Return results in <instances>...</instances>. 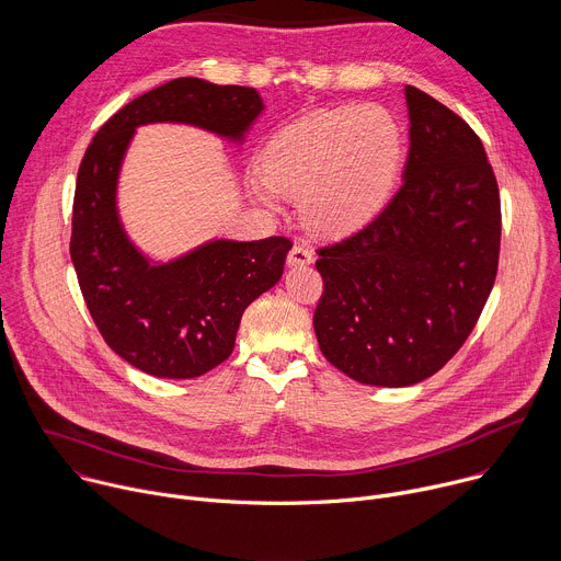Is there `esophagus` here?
I'll use <instances>...</instances> for the list:
<instances>
[{
    "label": "esophagus",
    "mask_w": 561,
    "mask_h": 561,
    "mask_svg": "<svg viewBox=\"0 0 561 561\" xmlns=\"http://www.w3.org/2000/svg\"><path fill=\"white\" fill-rule=\"evenodd\" d=\"M312 262V251L306 244H295L288 253V266H306Z\"/></svg>",
    "instance_id": "esophagus-1"
}]
</instances>
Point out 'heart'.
<instances>
[{"instance_id":"heart-1","label":"heart","mask_w":561,"mask_h":561,"mask_svg":"<svg viewBox=\"0 0 561 561\" xmlns=\"http://www.w3.org/2000/svg\"><path fill=\"white\" fill-rule=\"evenodd\" d=\"M404 135L381 106L314 111L273 135L260 157L264 184L304 197L306 221L333 237L366 226L386 204Z\"/></svg>"}]
</instances>
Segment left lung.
I'll use <instances>...</instances> for the list:
<instances>
[{"label":"left lung","mask_w":561,"mask_h":561,"mask_svg":"<svg viewBox=\"0 0 561 561\" xmlns=\"http://www.w3.org/2000/svg\"><path fill=\"white\" fill-rule=\"evenodd\" d=\"M411 150L386 208L317 249L312 327L324 357L362 383L411 386L463 346L493 290L502 204L482 139L407 87Z\"/></svg>","instance_id":"8db88e82"}]
</instances>
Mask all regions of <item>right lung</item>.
Returning <instances> with one entry per match:
<instances>
[{
	"label": "right lung",
	"mask_w": 561,
	"mask_h": 561,
	"mask_svg": "<svg viewBox=\"0 0 561 561\" xmlns=\"http://www.w3.org/2000/svg\"><path fill=\"white\" fill-rule=\"evenodd\" d=\"M260 111L255 89L180 77L119 108L79 164L70 232L77 282L104 342L148 375L191 379L228 359L244 310L279 282L293 242L279 234L217 239L178 262L150 266L128 242L115 208L126 146L148 122H186L239 139Z\"/></svg>",
	"instance_id": "1"
}]
</instances>
